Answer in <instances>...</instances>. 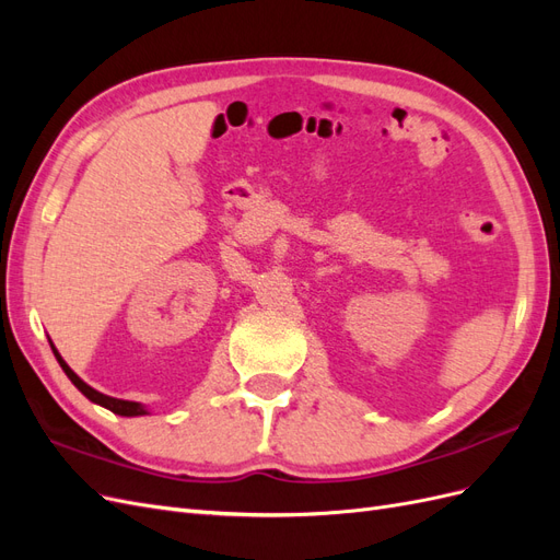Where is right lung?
I'll list each match as a JSON object with an SVG mask.
<instances>
[{"instance_id": "obj_1", "label": "right lung", "mask_w": 560, "mask_h": 560, "mask_svg": "<svg viewBox=\"0 0 560 560\" xmlns=\"http://www.w3.org/2000/svg\"><path fill=\"white\" fill-rule=\"evenodd\" d=\"M50 350H54V354H56V360H58V364L62 366V371L67 374V378H70L77 387H79V393L83 395V397H89L93 404H100V406H105V409H109L112 413H116V416H147L149 411H147V406L144 404H140V401H128V399H116V397H109V395H103V393H97L95 387H91L89 383H83L74 371L67 366V362L60 358V352L56 350V346L50 343Z\"/></svg>"}]
</instances>
